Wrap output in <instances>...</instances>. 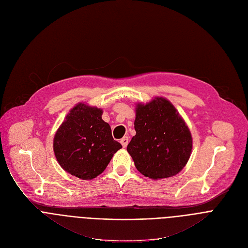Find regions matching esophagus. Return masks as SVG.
<instances>
[{
  "mask_svg": "<svg viewBox=\"0 0 248 248\" xmlns=\"http://www.w3.org/2000/svg\"><path fill=\"white\" fill-rule=\"evenodd\" d=\"M121 143L124 147H126V145L128 144V137H124L122 140H121Z\"/></svg>",
  "mask_w": 248,
  "mask_h": 248,
  "instance_id": "1",
  "label": "esophagus"
}]
</instances>
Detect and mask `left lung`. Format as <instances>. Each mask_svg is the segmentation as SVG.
Returning <instances> with one entry per match:
<instances>
[{
	"label": "left lung",
	"instance_id": "left-lung-1",
	"mask_svg": "<svg viewBox=\"0 0 248 248\" xmlns=\"http://www.w3.org/2000/svg\"><path fill=\"white\" fill-rule=\"evenodd\" d=\"M135 129L126 150L144 176L167 178L186 167L192 150L191 134L167 98L156 96L145 105L138 104Z\"/></svg>",
	"mask_w": 248,
	"mask_h": 248
}]
</instances>
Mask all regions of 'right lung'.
<instances>
[{
    "label": "right lung",
    "mask_w": 248,
    "mask_h": 248,
    "mask_svg": "<svg viewBox=\"0 0 248 248\" xmlns=\"http://www.w3.org/2000/svg\"><path fill=\"white\" fill-rule=\"evenodd\" d=\"M102 115V108L79 103L70 110L55 135L54 153L60 166L80 179L101 174L122 148Z\"/></svg>",
    "instance_id": "1"
}]
</instances>
